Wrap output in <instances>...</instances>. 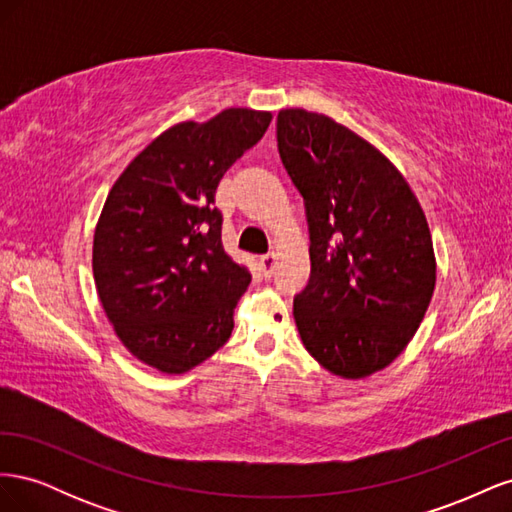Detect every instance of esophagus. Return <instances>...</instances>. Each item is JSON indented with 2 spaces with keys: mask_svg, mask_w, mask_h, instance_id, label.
<instances>
[{
  "mask_svg": "<svg viewBox=\"0 0 512 512\" xmlns=\"http://www.w3.org/2000/svg\"><path fill=\"white\" fill-rule=\"evenodd\" d=\"M258 269H260V273L265 275V277H271L273 271H275V256H273V254L262 256V258L258 260Z\"/></svg>",
  "mask_w": 512,
  "mask_h": 512,
  "instance_id": "1",
  "label": "esophagus"
}]
</instances>
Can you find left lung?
<instances>
[{"mask_svg": "<svg viewBox=\"0 0 512 512\" xmlns=\"http://www.w3.org/2000/svg\"><path fill=\"white\" fill-rule=\"evenodd\" d=\"M277 147L312 241L292 305L301 342L331 374L367 378L404 352L433 297L425 211L382 151L327 115L284 108Z\"/></svg>", "mask_w": 512, "mask_h": 512, "instance_id": "obj_1", "label": "left lung"}]
</instances>
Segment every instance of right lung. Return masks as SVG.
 Instances as JSON below:
<instances>
[{
  "instance_id": "1",
  "label": "right lung",
  "mask_w": 512,
  "mask_h": 512,
  "mask_svg": "<svg viewBox=\"0 0 512 512\" xmlns=\"http://www.w3.org/2000/svg\"><path fill=\"white\" fill-rule=\"evenodd\" d=\"M273 115L226 108L181 121L138 153L113 183L94 232V280L106 318L138 361L185 374L232 333L252 282L222 245L215 190L267 132Z\"/></svg>"
}]
</instances>
